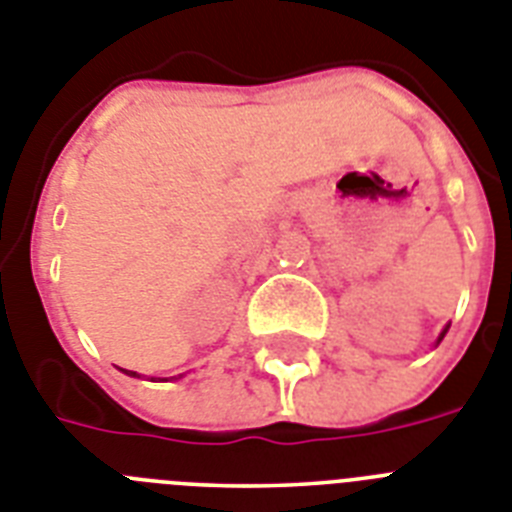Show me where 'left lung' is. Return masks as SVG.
<instances>
[{
	"instance_id": "left-lung-1",
	"label": "left lung",
	"mask_w": 512,
	"mask_h": 512,
	"mask_svg": "<svg viewBox=\"0 0 512 512\" xmlns=\"http://www.w3.org/2000/svg\"><path fill=\"white\" fill-rule=\"evenodd\" d=\"M445 333H448V328H445V330H442V333H440V336H437V343H440V341H442V338H445Z\"/></svg>"
}]
</instances>
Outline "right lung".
<instances>
[{
	"instance_id": "add662e5",
	"label": "right lung",
	"mask_w": 512,
	"mask_h": 512,
	"mask_svg": "<svg viewBox=\"0 0 512 512\" xmlns=\"http://www.w3.org/2000/svg\"><path fill=\"white\" fill-rule=\"evenodd\" d=\"M122 372H124V375H130V377H140L137 372H130V369H122ZM179 377H182V375H179Z\"/></svg>"
}]
</instances>
